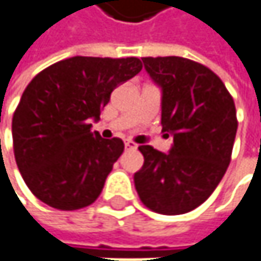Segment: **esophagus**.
Listing matches in <instances>:
<instances>
[{
  "label": "esophagus",
  "instance_id": "esophagus-1",
  "mask_svg": "<svg viewBox=\"0 0 261 261\" xmlns=\"http://www.w3.org/2000/svg\"><path fill=\"white\" fill-rule=\"evenodd\" d=\"M124 147H126L127 150H132V149H137V144H135L134 141L127 140V141H124Z\"/></svg>",
  "mask_w": 261,
  "mask_h": 261
}]
</instances>
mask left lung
Returning a JSON list of instances; mask_svg holds the SVG:
<instances>
[{
  "label": "left lung",
  "instance_id": "1",
  "mask_svg": "<svg viewBox=\"0 0 261 261\" xmlns=\"http://www.w3.org/2000/svg\"><path fill=\"white\" fill-rule=\"evenodd\" d=\"M143 64L161 89V124L173 144L169 153L138 147L144 164L134 175L135 189L152 211L184 214L210 197L229 166L234 100L211 69L190 59L143 58Z\"/></svg>",
  "mask_w": 261,
  "mask_h": 261
}]
</instances>
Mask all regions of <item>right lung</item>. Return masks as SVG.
Returning a JSON list of instances; mask_svg holds the SVG:
<instances>
[{
    "mask_svg": "<svg viewBox=\"0 0 261 261\" xmlns=\"http://www.w3.org/2000/svg\"><path fill=\"white\" fill-rule=\"evenodd\" d=\"M138 58L75 56L41 71L13 114L18 169L30 192L58 210L91 205L123 153L120 138L92 132L111 92L141 71Z\"/></svg>",
    "mask_w": 261,
    "mask_h": 261,
    "instance_id": "right-lung-1",
    "label": "right lung"
}]
</instances>
